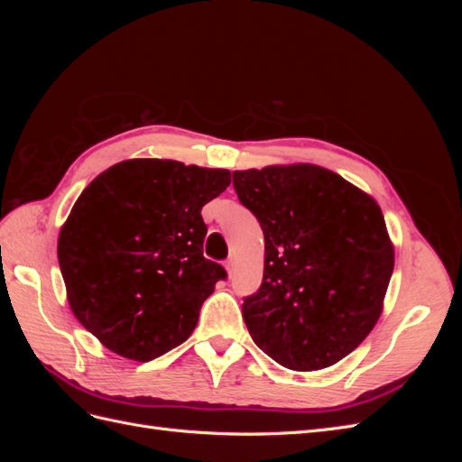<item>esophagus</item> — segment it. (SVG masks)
Segmentation results:
<instances>
[{
  "label": "esophagus",
  "instance_id": "obj_1",
  "mask_svg": "<svg viewBox=\"0 0 462 462\" xmlns=\"http://www.w3.org/2000/svg\"><path fill=\"white\" fill-rule=\"evenodd\" d=\"M223 265H226L227 275H229V277H233V273H235V260H233V258H227V260H226V263H223Z\"/></svg>",
  "mask_w": 462,
  "mask_h": 462
}]
</instances>
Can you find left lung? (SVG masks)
Returning a JSON list of instances; mask_svg holds the SVG:
<instances>
[{"mask_svg": "<svg viewBox=\"0 0 462 462\" xmlns=\"http://www.w3.org/2000/svg\"><path fill=\"white\" fill-rule=\"evenodd\" d=\"M263 231V279L243 302L250 337L297 372L333 366L368 337L395 265L382 208L314 163L233 171Z\"/></svg>", "mask_w": 462, "mask_h": 462, "instance_id": "left-lung-1", "label": "left lung"}]
</instances>
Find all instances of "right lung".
<instances>
[{
  "instance_id": "obj_1",
  "label": "right lung",
  "mask_w": 462,
  "mask_h": 462,
  "mask_svg": "<svg viewBox=\"0 0 462 462\" xmlns=\"http://www.w3.org/2000/svg\"><path fill=\"white\" fill-rule=\"evenodd\" d=\"M231 171L125 160L82 190L58 260L75 318L116 355L148 362L190 337L226 270L204 258L202 206Z\"/></svg>"
}]
</instances>
